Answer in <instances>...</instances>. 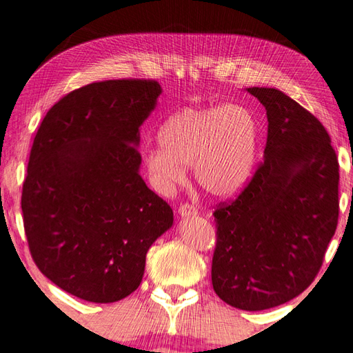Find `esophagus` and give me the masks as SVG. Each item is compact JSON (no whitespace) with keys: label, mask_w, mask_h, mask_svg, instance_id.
Listing matches in <instances>:
<instances>
[{"label":"esophagus","mask_w":353,"mask_h":353,"mask_svg":"<svg viewBox=\"0 0 353 353\" xmlns=\"http://www.w3.org/2000/svg\"><path fill=\"white\" fill-rule=\"evenodd\" d=\"M179 214L181 216H194V214H197V208L194 207L193 203H188V202H185V203H181L179 205Z\"/></svg>","instance_id":"1"}]
</instances>
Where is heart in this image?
I'll list each match as a JSON object with an SVG mask.
<instances>
[{
	"mask_svg": "<svg viewBox=\"0 0 353 353\" xmlns=\"http://www.w3.org/2000/svg\"><path fill=\"white\" fill-rule=\"evenodd\" d=\"M259 125L242 105L183 108L159 130V143L145 151L146 171L162 191L185 179L191 163L196 183L214 197H230L245 187L258 156Z\"/></svg>",
	"mask_w": 353,
	"mask_h": 353,
	"instance_id": "heart-1",
	"label": "heart"
}]
</instances>
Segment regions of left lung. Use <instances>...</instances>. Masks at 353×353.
Instances as JSON below:
<instances>
[{"label": "left lung", "instance_id": "obj_1", "mask_svg": "<svg viewBox=\"0 0 353 353\" xmlns=\"http://www.w3.org/2000/svg\"><path fill=\"white\" fill-rule=\"evenodd\" d=\"M264 105L268 131L253 177L213 211L211 283L241 310L298 296L316 278L339 214V163L321 121L284 92L248 88Z\"/></svg>", "mask_w": 353, "mask_h": 353}]
</instances>
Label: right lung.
I'll use <instances>...</instances> for the list:
<instances>
[{"mask_svg":"<svg viewBox=\"0 0 353 353\" xmlns=\"http://www.w3.org/2000/svg\"><path fill=\"white\" fill-rule=\"evenodd\" d=\"M160 92L156 80L95 81L57 101L35 134L21 193L29 252L80 299L131 294L172 225L171 207L139 174V128Z\"/></svg>","mask_w":353,"mask_h":353,"instance_id":"add662e5","label":"right lung"}]
</instances>
